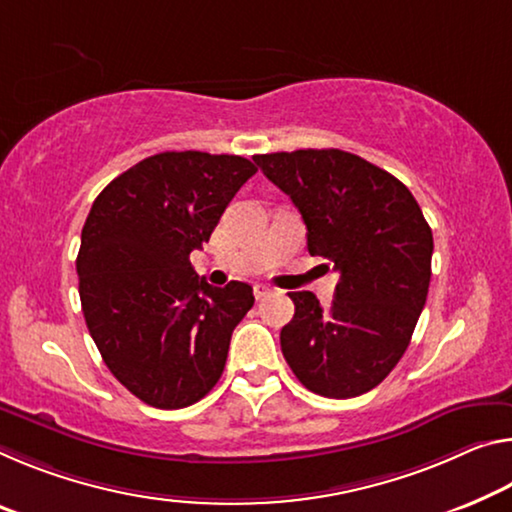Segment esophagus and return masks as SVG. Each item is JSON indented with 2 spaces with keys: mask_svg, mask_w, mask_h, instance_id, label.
I'll return each mask as SVG.
<instances>
[{
  "mask_svg": "<svg viewBox=\"0 0 512 512\" xmlns=\"http://www.w3.org/2000/svg\"><path fill=\"white\" fill-rule=\"evenodd\" d=\"M255 298L259 300V298H264L266 294H271V287H266V285H255Z\"/></svg>",
  "mask_w": 512,
  "mask_h": 512,
  "instance_id": "1",
  "label": "esophagus"
}]
</instances>
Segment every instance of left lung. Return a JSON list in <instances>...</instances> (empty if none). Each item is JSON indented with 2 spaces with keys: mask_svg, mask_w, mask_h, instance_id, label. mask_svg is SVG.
Here are the masks:
<instances>
[{
  "mask_svg": "<svg viewBox=\"0 0 512 512\" xmlns=\"http://www.w3.org/2000/svg\"><path fill=\"white\" fill-rule=\"evenodd\" d=\"M307 227L310 255L339 273L323 310L291 291L296 312L280 330L291 371L310 392L353 399L383 383L403 358L431 285L433 232L408 186L344 150L257 154Z\"/></svg>",
  "mask_w": 512,
  "mask_h": 512,
  "instance_id": "8db88e82",
  "label": "left lung"
}]
</instances>
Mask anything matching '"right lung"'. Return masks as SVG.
Listing matches in <instances>:
<instances>
[{
    "label": "right lung",
    "mask_w": 512,
    "mask_h": 512,
    "mask_svg": "<svg viewBox=\"0 0 512 512\" xmlns=\"http://www.w3.org/2000/svg\"><path fill=\"white\" fill-rule=\"evenodd\" d=\"M255 173L237 154L159 152L93 202L77 255L81 312L109 371L152 408H186L218 383L255 303L246 282L212 287L189 259Z\"/></svg>",
    "instance_id": "right-lung-1"
}]
</instances>
